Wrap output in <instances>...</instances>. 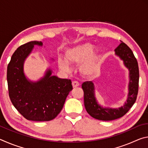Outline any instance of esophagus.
<instances>
[{
  "label": "esophagus",
  "instance_id": "obj_1",
  "mask_svg": "<svg viewBox=\"0 0 148 148\" xmlns=\"http://www.w3.org/2000/svg\"><path fill=\"white\" fill-rule=\"evenodd\" d=\"M72 86H73L74 88H75V87H78V86H79V85L78 82H76V81H74V82H72Z\"/></svg>",
  "mask_w": 148,
  "mask_h": 148
}]
</instances>
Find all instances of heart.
Wrapping results in <instances>:
<instances>
[{
    "instance_id": "heart-1",
    "label": "heart",
    "mask_w": 148,
    "mask_h": 148,
    "mask_svg": "<svg viewBox=\"0 0 148 148\" xmlns=\"http://www.w3.org/2000/svg\"><path fill=\"white\" fill-rule=\"evenodd\" d=\"M91 43H84L69 48L64 53V59H58L59 69L70 71L69 64H78L79 73L86 77H91L99 73L101 51Z\"/></svg>"
}]
</instances>
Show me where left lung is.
I'll use <instances>...</instances> for the list:
<instances>
[{"label": "left lung", "instance_id": "left-lung-1", "mask_svg": "<svg viewBox=\"0 0 148 148\" xmlns=\"http://www.w3.org/2000/svg\"><path fill=\"white\" fill-rule=\"evenodd\" d=\"M114 51L115 55L123 61L124 66L129 72L128 95L124 104L117 108L103 107L98 103L95 97L93 82H85L82 86L84 92V105L87 113L93 118L102 121H112L123 116L134 104L138 91V65L132 50L121 42Z\"/></svg>", "mask_w": 148, "mask_h": 148}]
</instances>
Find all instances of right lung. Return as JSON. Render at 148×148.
Segmentation results:
<instances>
[{
  "instance_id": "1",
  "label": "right lung",
  "mask_w": 148,
  "mask_h": 148,
  "mask_svg": "<svg viewBox=\"0 0 148 148\" xmlns=\"http://www.w3.org/2000/svg\"><path fill=\"white\" fill-rule=\"evenodd\" d=\"M34 46H42L41 41L22 45L12 55L7 68L10 99L25 118L34 121H48L56 117L72 91L71 79L59 78L48 68L44 76L31 81L24 72V63ZM53 61V59H51Z\"/></svg>"
}]
</instances>
